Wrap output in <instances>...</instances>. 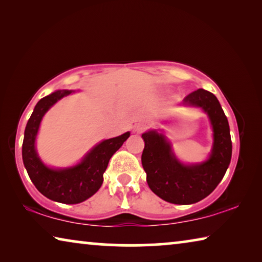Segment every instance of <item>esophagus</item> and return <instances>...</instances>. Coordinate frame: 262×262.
<instances>
[{
  "label": "esophagus",
  "mask_w": 262,
  "mask_h": 262,
  "mask_svg": "<svg viewBox=\"0 0 262 262\" xmlns=\"http://www.w3.org/2000/svg\"><path fill=\"white\" fill-rule=\"evenodd\" d=\"M147 129V124L144 123H138L135 124V132L136 133H142L143 130Z\"/></svg>",
  "instance_id": "esophagus-1"
}]
</instances>
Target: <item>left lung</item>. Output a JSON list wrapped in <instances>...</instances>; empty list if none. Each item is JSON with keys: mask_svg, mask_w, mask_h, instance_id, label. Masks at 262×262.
Segmentation results:
<instances>
[{"mask_svg": "<svg viewBox=\"0 0 262 262\" xmlns=\"http://www.w3.org/2000/svg\"><path fill=\"white\" fill-rule=\"evenodd\" d=\"M183 103L201 107L209 115L213 128V149L202 164L183 165L176 160L163 134L151 130L142 134V165L149 188L172 204H193L212 192L225 175L232 156L230 126L215 95L199 89L186 95Z\"/></svg>", "mask_w": 262, "mask_h": 262, "instance_id": "left-lung-1", "label": "left lung"}]
</instances>
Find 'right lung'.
<instances>
[{
	"label": "right lung",
	"instance_id": "1",
	"mask_svg": "<svg viewBox=\"0 0 262 262\" xmlns=\"http://www.w3.org/2000/svg\"><path fill=\"white\" fill-rule=\"evenodd\" d=\"M71 91H56L37 102L27 123L22 146L23 163L28 175L41 194L64 204H78L100 189L103 172L113 154L129 138V133L102 141L91 150L81 163L70 169L53 170L41 163L35 149V139L43 115L52 105Z\"/></svg>",
	"mask_w": 262,
	"mask_h": 262
}]
</instances>
